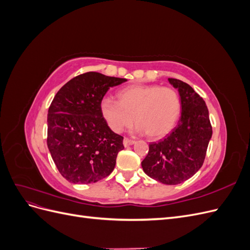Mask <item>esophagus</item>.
<instances>
[{"label":"esophagus","instance_id":"1","mask_svg":"<svg viewBox=\"0 0 250 250\" xmlns=\"http://www.w3.org/2000/svg\"><path fill=\"white\" fill-rule=\"evenodd\" d=\"M123 144H124L125 147H128V146L132 145V144H134V141H133V140H130V139H128V138H125L124 141H123Z\"/></svg>","mask_w":250,"mask_h":250}]
</instances>
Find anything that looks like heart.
<instances>
[{
    "label": "heart",
    "instance_id": "b5f03b06",
    "mask_svg": "<svg viewBox=\"0 0 250 250\" xmlns=\"http://www.w3.org/2000/svg\"><path fill=\"white\" fill-rule=\"evenodd\" d=\"M118 101L105 98L100 110L112 131L121 132L134 119L135 131L160 140L176 126L181 115L180 96L175 89L155 84H133L120 89Z\"/></svg>",
    "mask_w": 250,
    "mask_h": 250
}]
</instances>
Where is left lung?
I'll return each mask as SVG.
<instances>
[{
    "label": "left lung",
    "mask_w": 250,
    "mask_h": 250,
    "mask_svg": "<svg viewBox=\"0 0 250 250\" xmlns=\"http://www.w3.org/2000/svg\"><path fill=\"white\" fill-rule=\"evenodd\" d=\"M168 80L178 89L181 117L170 134L150 144L142 168L149 177L162 184L178 185L201 168L213 130L202 98L188 83L174 78Z\"/></svg>",
    "instance_id": "8db88e82"
}]
</instances>
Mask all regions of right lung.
Listing matches in <instances>:
<instances>
[{
	"instance_id": "right-lung-1",
	"label": "right lung",
	"mask_w": 250,
	"mask_h": 250,
	"mask_svg": "<svg viewBox=\"0 0 250 250\" xmlns=\"http://www.w3.org/2000/svg\"><path fill=\"white\" fill-rule=\"evenodd\" d=\"M125 81L87 72L66 82L53 99L47 144L59 173L70 183H97L115 169L123 137L108 127L100 104L109 87Z\"/></svg>"
}]
</instances>
